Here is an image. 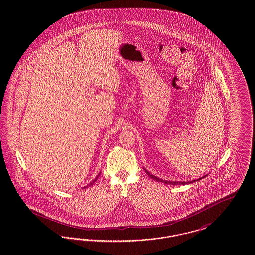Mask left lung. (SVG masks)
I'll use <instances>...</instances> for the list:
<instances>
[{
	"instance_id": "1",
	"label": "left lung",
	"mask_w": 255,
	"mask_h": 255,
	"mask_svg": "<svg viewBox=\"0 0 255 255\" xmlns=\"http://www.w3.org/2000/svg\"><path fill=\"white\" fill-rule=\"evenodd\" d=\"M145 170L146 173H147V175L148 176H150L153 180H155V181H157V182H163V183H165V184H173V185H177V184H186V183H191V182H197V181H199V180H202V179H204L206 176L207 175H205V176H203L202 178H199V179H197V180H193V181H189V182H177V181H175V182H172V181H166V180H162V179H159L158 177H156V176H154L153 174H151L150 172H148L147 170Z\"/></svg>"
}]
</instances>
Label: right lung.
I'll use <instances>...</instances> for the list:
<instances>
[{
    "label": "right lung",
    "mask_w": 255,
    "mask_h": 255,
    "mask_svg": "<svg viewBox=\"0 0 255 255\" xmlns=\"http://www.w3.org/2000/svg\"><path fill=\"white\" fill-rule=\"evenodd\" d=\"M99 175H100V173H99V174H98V175H97V177H96V178H95V180H94V181H93V182H90V183H89V184H88V185H87V186H84V187H88V186H91V185H92V184H93V183H94V182H97V179H98V177H99Z\"/></svg>",
    "instance_id": "obj_1"
}]
</instances>
